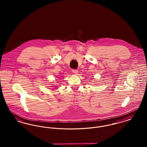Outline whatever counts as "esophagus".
<instances>
[{
    "label": "esophagus",
    "mask_w": 147,
    "mask_h": 147,
    "mask_svg": "<svg viewBox=\"0 0 147 147\" xmlns=\"http://www.w3.org/2000/svg\"><path fill=\"white\" fill-rule=\"evenodd\" d=\"M72 71L75 74H77L78 73V70H77V69H73Z\"/></svg>",
    "instance_id": "34e87169"
}]
</instances>
